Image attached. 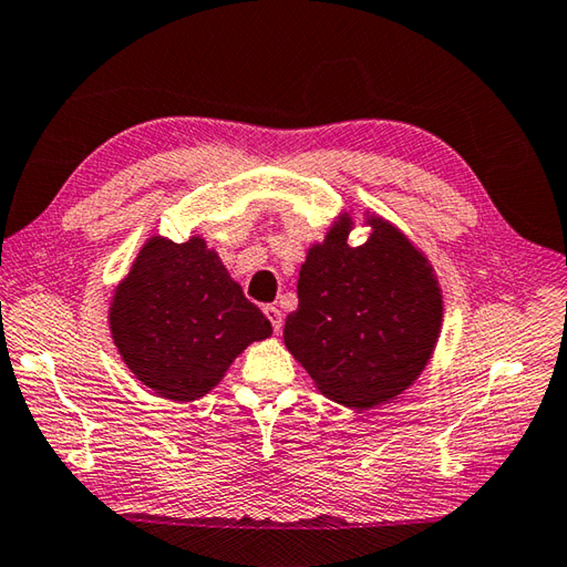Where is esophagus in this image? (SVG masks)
Returning <instances> with one entry per match:
<instances>
[{"label":"esophagus","instance_id":"esophagus-1","mask_svg":"<svg viewBox=\"0 0 567 567\" xmlns=\"http://www.w3.org/2000/svg\"><path fill=\"white\" fill-rule=\"evenodd\" d=\"M262 313L268 316V321H270V326H272V331H275V333H280V331H282V311H280L278 307L268 305V307H262Z\"/></svg>","mask_w":567,"mask_h":567}]
</instances>
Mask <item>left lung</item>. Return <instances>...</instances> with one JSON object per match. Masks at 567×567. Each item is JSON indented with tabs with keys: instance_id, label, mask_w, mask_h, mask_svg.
<instances>
[{
	"instance_id": "obj_1",
	"label": "left lung",
	"mask_w": 567,
	"mask_h": 567,
	"mask_svg": "<svg viewBox=\"0 0 567 567\" xmlns=\"http://www.w3.org/2000/svg\"><path fill=\"white\" fill-rule=\"evenodd\" d=\"M362 246H348L340 217L299 270V307L285 346L323 396L370 408L399 396L425 370L442 326V295L430 262L381 217Z\"/></svg>"
}]
</instances>
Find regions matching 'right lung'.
Masks as SVG:
<instances>
[{
  "label": "right lung",
  "instance_id": "obj_1",
  "mask_svg": "<svg viewBox=\"0 0 567 567\" xmlns=\"http://www.w3.org/2000/svg\"><path fill=\"white\" fill-rule=\"evenodd\" d=\"M109 321L130 372L171 401L205 396L236 354L272 333L200 236H152L117 285Z\"/></svg>",
  "mask_w": 567,
  "mask_h": 567
}]
</instances>
